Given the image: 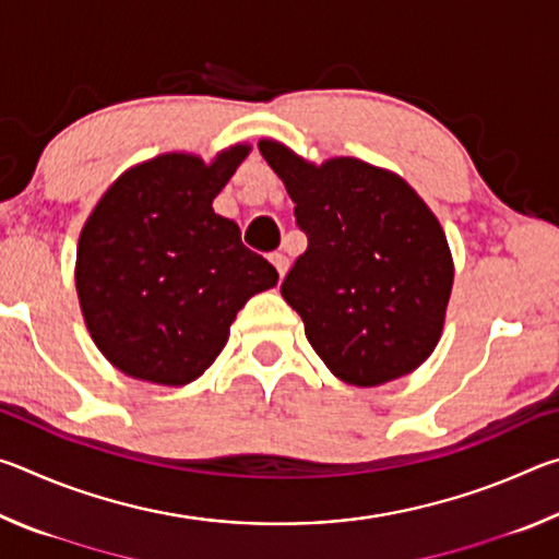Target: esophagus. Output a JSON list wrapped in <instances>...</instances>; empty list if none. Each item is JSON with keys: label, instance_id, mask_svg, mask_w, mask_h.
Listing matches in <instances>:
<instances>
[{"label": "esophagus", "instance_id": "esophagus-1", "mask_svg": "<svg viewBox=\"0 0 559 559\" xmlns=\"http://www.w3.org/2000/svg\"><path fill=\"white\" fill-rule=\"evenodd\" d=\"M271 263H273V266H276V271H278V276H281V278L286 276V271H288V257H286V253L273 251V253H271Z\"/></svg>", "mask_w": 559, "mask_h": 559}]
</instances>
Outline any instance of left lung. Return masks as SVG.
Here are the masks:
<instances>
[{"label": "left lung", "instance_id": "obj_1", "mask_svg": "<svg viewBox=\"0 0 559 559\" xmlns=\"http://www.w3.org/2000/svg\"><path fill=\"white\" fill-rule=\"evenodd\" d=\"M259 150L308 236L281 283L308 343L333 374L357 386L416 370L439 343L453 283L437 216L402 177L362 159L316 167L273 140Z\"/></svg>", "mask_w": 559, "mask_h": 559}]
</instances>
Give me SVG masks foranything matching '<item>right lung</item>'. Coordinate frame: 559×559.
<instances>
[{
	"label": "right lung",
	"mask_w": 559,
	"mask_h": 559,
	"mask_svg": "<svg viewBox=\"0 0 559 559\" xmlns=\"http://www.w3.org/2000/svg\"><path fill=\"white\" fill-rule=\"evenodd\" d=\"M246 153L236 145L214 165L163 155L132 167L83 226L81 310L120 372L169 386L197 380L222 353L243 302L276 286V269L212 210Z\"/></svg>",
	"instance_id": "add662e5"
}]
</instances>
